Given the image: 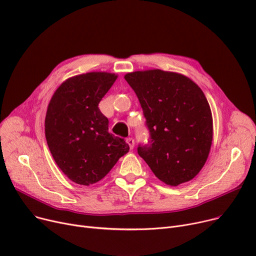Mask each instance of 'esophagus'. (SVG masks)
Wrapping results in <instances>:
<instances>
[{"label": "esophagus", "instance_id": "34e87169", "mask_svg": "<svg viewBox=\"0 0 256 256\" xmlns=\"http://www.w3.org/2000/svg\"><path fill=\"white\" fill-rule=\"evenodd\" d=\"M126 142H128V144L130 145V148L132 150L134 146H135V140H134L132 138H128V139H126Z\"/></svg>", "mask_w": 256, "mask_h": 256}]
</instances>
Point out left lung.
<instances>
[{"label": "left lung", "mask_w": 256, "mask_h": 256, "mask_svg": "<svg viewBox=\"0 0 256 256\" xmlns=\"http://www.w3.org/2000/svg\"><path fill=\"white\" fill-rule=\"evenodd\" d=\"M124 78L135 91L150 132L138 154L169 186L194 178L202 169L212 140L208 100L193 80L160 70L135 72Z\"/></svg>", "instance_id": "left-lung-1"}]
</instances>
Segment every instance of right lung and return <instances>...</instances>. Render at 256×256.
<instances>
[{
    "label": "right lung",
    "instance_id": "add662e5",
    "mask_svg": "<svg viewBox=\"0 0 256 256\" xmlns=\"http://www.w3.org/2000/svg\"><path fill=\"white\" fill-rule=\"evenodd\" d=\"M117 76L88 72L66 80L54 93L46 116L50 154L65 176L89 186L104 178L130 150L124 139L109 132L98 104Z\"/></svg>",
    "mask_w": 256,
    "mask_h": 256
}]
</instances>
